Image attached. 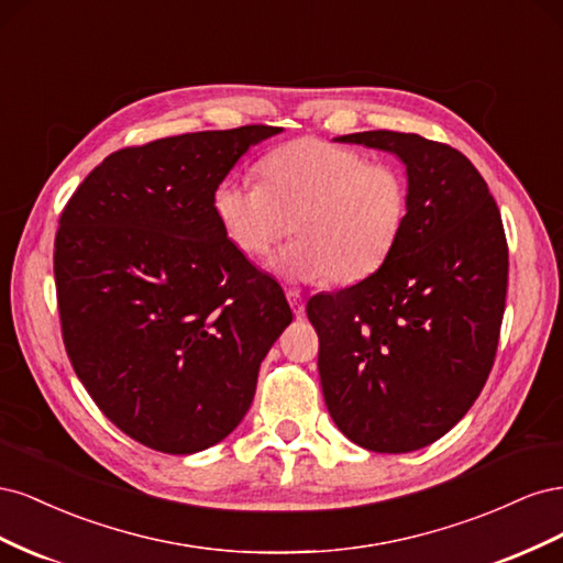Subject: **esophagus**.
<instances>
[{"mask_svg":"<svg viewBox=\"0 0 563 563\" xmlns=\"http://www.w3.org/2000/svg\"><path fill=\"white\" fill-rule=\"evenodd\" d=\"M286 298H288V305H291L294 314H296V317H302V314H305V298H302L298 291H294V288H288Z\"/></svg>","mask_w":563,"mask_h":563,"instance_id":"esophagus-1","label":"esophagus"}]
</instances>
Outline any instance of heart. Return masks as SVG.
Wrapping results in <instances>:
<instances>
[{"label": "heart", "instance_id": "obj_1", "mask_svg": "<svg viewBox=\"0 0 563 563\" xmlns=\"http://www.w3.org/2000/svg\"><path fill=\"white\" fill-rule=\"evenodd\" d=\"M263 183L225 178L213 211L228 240L265 255L294 230L272 261L288 282H356L397 246L408 216V183L399 168L321 139L286 143L261 162Z\"/></svg>", "mask_w": 563, "mask_h": 563}]
</instances>
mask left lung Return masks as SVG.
I'll list each match as a JSON object with an SVG mask.
<instances>
[{"label":"left lung","instance_id":"left-lung-1","mask_svg":"<svg viewBox=\"0 0 563 563\" xmlns=\"http://www.w3.org/2000/svg\"><path fill=\"white\" fill-rule=\"evenodd\" d=\"M406 164L408 216L385 263L317 294L323 401L338 430L376 453L444 437L486 385L507 296V240L488 185L446 143L418 133L340 135Z\"/></svg>","mask_w":563,"mask_h":563}]
</instances>
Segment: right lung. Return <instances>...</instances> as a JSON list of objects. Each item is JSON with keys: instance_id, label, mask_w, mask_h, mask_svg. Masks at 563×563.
Wrapping results in <instances>:
<instances>
[{"instance_id": "add662e5", "label": "right lung", "mask_w": 563, "mask_h": 563, "mask_svg": "<svg viewBox=\"0 0 563 563\" xmlns=\"http://www.w3.org/2000/svg\"><path fill=\"white\" fill-rule=\"evenodd\" d=\"M279 126L199 131L112 152L60 213L54 275L65 352L110 422L190 455L246 416L294 314L236 249L213 192Z\"/></svg>"}]
</instances>
